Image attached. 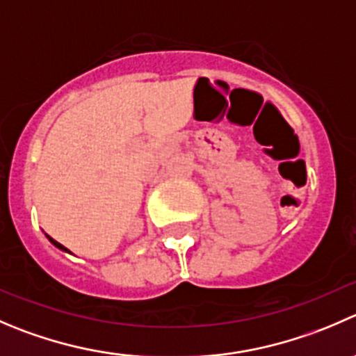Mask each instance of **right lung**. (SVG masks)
Wrapping results in <instances>:
<instances>
[{"label":"right lung","instance_id":"obj_1","mask_svg":"<svg viewBox=\"0 0 356 356\" xmlns=\"http://www.w3.org/2000/svg\"><path fill=\"white\" fill-rule=\"evenodd\" d=\"M48 238H50V236H48ZM50 241H51V243H54V245H55V247L62 248V250H67V248H65V247H64V245H60V243H58V241H55V240H54V238H50Z\"/></svg>","mask_w":356,"mask_h":356}]
</instances>
